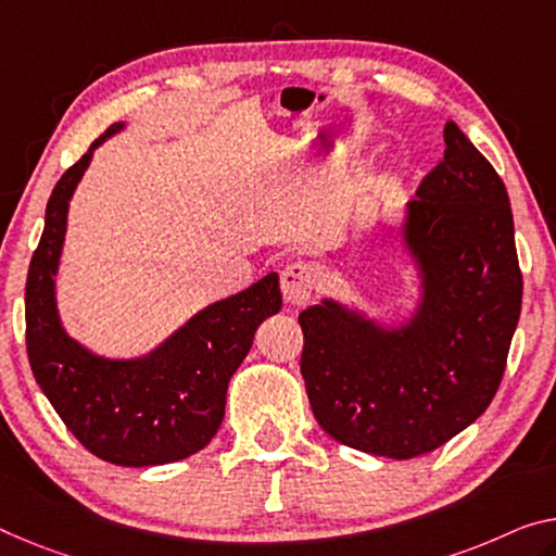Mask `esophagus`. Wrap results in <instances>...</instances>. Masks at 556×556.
I'll use <instances>...</instances> for the list:
<instances>
[{
  "instance_id": "1",
  "label": "esophagus",
  "mask_w": 556,
  "mask_h": 556,
  "mask_svg": "<svg viewBox=\"0 0 556 556\" xmlns=\"http://www.w3.org/2000/svg\"><path fill=\"white\" fill-rule=\"evenodd\" d=\"M320 278V268L311 261H298L280 273V288L290 305H305L311 301L315 283Z\"/></svg>"
}]
</instances>
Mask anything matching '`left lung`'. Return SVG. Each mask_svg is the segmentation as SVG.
<instances>
[{"instance_id":"obj_1","label":"left lung","mask_w":556,"mask_h":556,"mask_svg":"<svg viewBox=\"0 0 556 556\" xmlns=\"http://www.w3.org/2000/svg\"><path fill=\"white\" fill-rule=\"evenodd\" d=\"M407 241L425 303L403 332L330 301L298 315L315 420L343 445L392 459L438 450L490 407L522 311L507 189L455 122L445 159L409 203Z\"/></svg>"}]
</instances>
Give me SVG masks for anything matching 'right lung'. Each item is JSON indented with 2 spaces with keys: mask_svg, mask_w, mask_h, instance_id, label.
<instances>
[{
  "mask_svg": "<svg viewBox=\"0 0 556 556\" xmlns=\"http://www.w3.org/2000/svg\"><path fill=\"white\" fill-rule=\"evenodd\" d=\"M116 129L122 124L101 134L49 195L24 290L27 355L51 407L91 455L111 465L151 467L208 445L224 420L230 375L249 355L255 328L280 311L283 298L270 273L243 293L208 305L141 361H101L66 338L54 307L66 208L91 151Z\"/></svg>",
  "mask_w": 556,
  "mask_h": 556,
  "instance_id": "obj_1",
  "label": "right lung"
}]
</instances>
